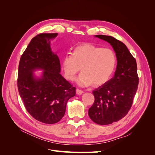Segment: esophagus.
Listing matches in <instances>:
<instances>
[{"instance_id": "esophagus-1", "label": "esophagus", "mask_w": 155, "mask_h": 155, "mask_svg": "<svg viewBox=\"0 0 155 155\" xmlns=\"http://www.w3.org/2000/svg\"><path fill=\"white\" fill-rule=\"evenodd\" d=\"M82 93H83V91L81 90H80V89L79 88H76V94L78 95H81Z\"/></svg>"}]
</instances>
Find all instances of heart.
<instances>
[{
  "instance_id": "heart-1",
  "label": "heart",
  "mask_w": 155,
  "mask_h": 155,
  "mask_svg": "<svg viewBox=\"0 0 155 155\" xmlns=\"http://www.w3.org/2000/svg\"><path fill=\"white\" fill-rule=\"evenodd\" d=\"M116 65V57L112 50L94 46L83 45L67 54L63 59L64 77L72 81L81 70L78 78L81 85H104L109 80Z\"/></svg>"
}]
</instances>
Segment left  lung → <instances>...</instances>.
<instances>
[{
	"mask_svg": "<svg viewBox=\"0 0 155 155\" xmlns=\"http://www.w3.org/2000/svg\"><path fill=\"white\" fill-rule=\"evenodd\" d=\"M95 37L112 46L116 55L117 67L114 77L93 91L95 100L88 109V116L97 124L109 125L122 119L132 106L139 83L137 64L121 41L112 36Z\"/></svg>",
	"mask_w": 155,
	"mask_h": 155,
	"instance_id": "obj_1",
	"label": "left lung"
}]
</instances>
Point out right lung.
Instances as JSON below:
<instances>
[{"mask_svg":"<svg viewBox=\"0 0 155 155\" xmlns=\"http://www.w3.org/2000/svg\"><path fill=\"white\" fill-rule=\"evenodd\" d=\"M58 34H40L33 38L21 55L17 87L29 114L42 123H58L63 117L68 100L76 95V88L60 74L58 56L51 51L50 41ZM44 70L41 78L33 72Z\"/></svg>","mask_w":155,"mask_h":155,"instance_id":"add662e5","label":"right lung"}]
</instances>
